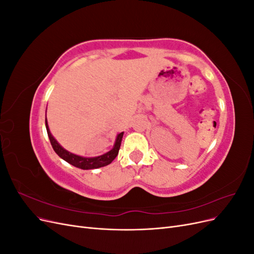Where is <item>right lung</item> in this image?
Instances as JSON below:
<instances>
[{"instance_id":"1","label":"right lung","mask_w":254,"mask_h":254,"mask_svg":"<svg viewBox=\"0 0 254 254\" xmlns=\"http://www.w3.org/2000/svg\"><path fill=\"white\" fill-rule=\"evenodd\" d=\"M45 127H47L48 135H49V139L51 141V144L53 146V149L55 150L57 155L61 159L66 161L67 163L72 164L75 167L81 168V170H94V168H99V167H103V166L110 164L118 156L120 147H121L123 135H124V132H121L117 135V139H115L113 147L108 152H106V153H104V155H101L98 157L88 158V157H81L78 155H75V153H72L68 150L64 149L51 133L47 119H45Z\"/></svg>"}]
</instances>
